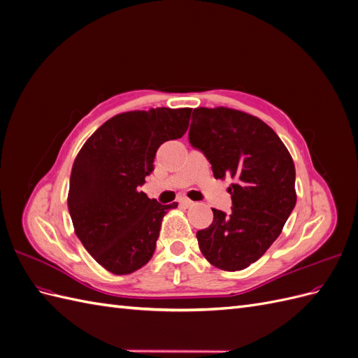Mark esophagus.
I'll return each instance as SVG.
<instances>
[{
    "label": "esophagus",
    "instance_id": "1",
    "mask_svg": "<svg viewBox=\"0 0 358 358\" xmlns=\"http://www.w3.org/2000/svg\"><path fill=\"white\" fill-rule=\"evenodd\" d=\"M180 204L185 206V208H191V206H194V201L187 197H183V199H180Z\"/></svg>",
    "mask_w": 358,
    "mask_h": 358
}]
</instances>
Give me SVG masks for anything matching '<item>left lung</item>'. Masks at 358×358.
<instances>
[{
  "instance_id": "left-lung-1",
  "label": "left lung",
  "mask_w": 358,
  "mask_h": 358,
  "mask_svg": "<svg viewBox=\"0 0 358 358\" xmlns=\"http://www.w3.org/2000/svg\"><path fill=\"white\" fill-rule=\"evenodd\" d=\"M188 138L216 179L234 180L231 213L212 209V224L197 231L200 251L227 272L246 268L278 239L294 209V162L262 119L227 107L194 109Z\"/></svg>"
}]
</instances>
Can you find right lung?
Here are the masks:
<instances>
[{
	"mask_svg": "<svg viewBox=\"0 0 358 358\" xmlns=\"http://www.w3.org/2000/svg\"><path fill=\"white\" fill-rule=\"evenodd\" d=\"M189 116L191 109L169 107L116 115L74 159L67 201L76 236L115 275L133 273L152 258L161 221L178 208L138 188L154 171L158 148L185 134Z\"/></svg>",
	"mask_w": 358,
	"mask_h": 358,
	"instance_id": "add662e5",
	"label": "right lung"
}]
</instances>
